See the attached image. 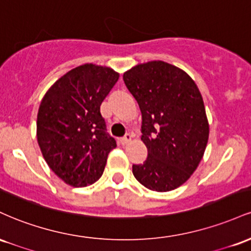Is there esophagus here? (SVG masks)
I'll list each match as a JSON object with an SVG mask.
<instances>
[{
	"label": "esophagus",
	"instance_id": "obj_1",
	"mask_svg": "<svg viewBox=\"0 0 251 251\" xmlns=\"http://www.w3.org/2000/svg\"><path fill=\"white\" fill-rule=\"evenodd\" d=\"M131 140H132V134L127 133V134L124 135L122 139H120V144H123V145H126V144H128L129 142H131Z\"/></svg>",
	"mask_w": 251,
	"mask_h": 251
}]
</instances>
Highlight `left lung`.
<instances>
[{"instance_id":"8db88e82","label":"left lung","mask_w":251,"mask_h":251,"mask_svg":"<svg viewBox=\"0 0 251 251\" xmlns=\"http://www.w3.org/2000/svg\"><path fill=\"white\" fill-rule=\"evenodd\" d=\"M123 79L139 105L148 148L145 162L132 166L135 179L153 191L177 189L197 169L208 144L200 89L183 70L164 61L134 66Z\"/></svg>"}]
</instances>
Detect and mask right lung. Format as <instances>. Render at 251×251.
Instances as JSON below:
<instances>
[{
  "label": "right lung",
  "mask_w": 251,
  "mask_h": 251,
  "mask_svg": "<svg viewBox=\"0 0 251 251\" xmlns=\"http://www.w3.org/2000/svg\"><path fill=\"white\" fill-rule=\"evenodd\" d=\"M118 79L112 68L85 63L60 77L40 103L37 143L51 171L68 185L96 183L117 146L100 105Z\"/></svg>",
  "instance_id": "obj_1"
}]
</instances>
